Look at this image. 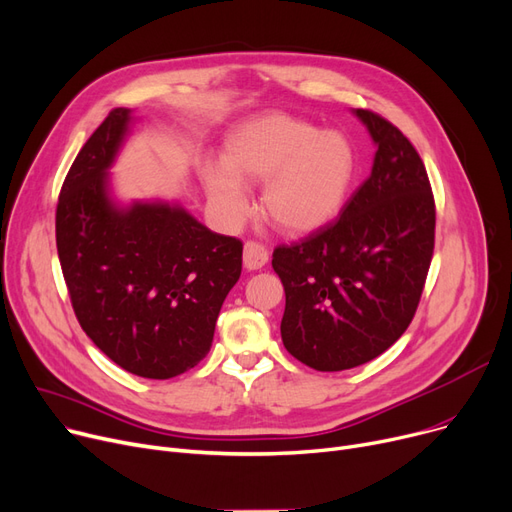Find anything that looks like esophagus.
Here are the masks:
<instances>
[{"instance_id": "34e87169", "label": "esophagus", "mask_w": 512, "mask_h": 512, "mask_svg": "<svg viewBox=\"0 0 512 512\" xmlns=\"http://www.w3.org/2000/svg\"><path fill=\"white\" fill-rule=\"evenodd\" d=\"M266 262H268V250L260 242H254V239L246 242V246H244V266L248 270H258Z\"/></svg>"}]
</instances>
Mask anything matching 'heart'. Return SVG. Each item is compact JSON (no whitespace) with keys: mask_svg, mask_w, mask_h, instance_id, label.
Masks as SVG:
<instances>
[{"mask_svg":"<svg viewBox=\"0 0 512 512\" xmlns=\"http://www.w3.org/2000/svg\"><path fill=\"white\" fill-rule=\"evenodd\" d=\"M353 171V150L343 136L318 134L285 113H266L231 134L221 165L204 169V186L217 213L239 223L250 210L242 186L264 184V219L283 233L302 235L339 213Z\"/></svg>","mask_w":512,"mask_h":512,"instance_id":"heart-1","label":"heart"}]
</instances>
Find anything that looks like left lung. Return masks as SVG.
<instances>
[{"instance_id": "1", "label": "left lung", "mask_w": 512, "mask_h": 512, "mask_svg": "<svg viewBox=\"0 0 512 512\" xmlns=\"http://www.w3.org/2000/svg\"><path fill=\"white\" fill-rule=\"evenodd\" d=\"M372 173L341 217L273 252L285 287V349L318 372L362 366L411 324L434 254L436 204L409 138L370 109Z\"/></svg>"}]
</instances>
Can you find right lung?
Returning a JSON list of instances; mask_svg holds the SVG:
<instances>
[{"label":"right lung","instance_id":"add662e5","mask_svg":"<svg viewBox=\"0 0 512 512\" xmlns=\"http://www.w3.org/2000/svg\"><path fill=\"white\" fill-rule=\"evenodd\" d=\"M128 124L130 109H111L74 159L55 210L57 256L90 341L126 372L167 380L210 351L244 244L179 206L109 200L107 169Z\"/></svg>","mask_w":512,"mask_h":512}]
</instances>
